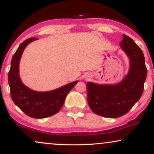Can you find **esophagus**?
Returning a JSON list of instances; mask_svg holds the SVG:
<instances>
[{"label": "esophagus", "instance_id": "34e87169", "mask_svg": "<svg viewBox=\"0 0 154 154\" xmlns=\"http://www.w3.org/2000/svg\"><path fill=\"white\" fill-rule=\"evenodd\" d=\"M90 78H91V75H90L89 74H88V75H85V79H90Z\"/></svg>", "mask_w": 154, "mask_h": 154}]
</instances>
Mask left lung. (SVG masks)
Returning <instances> with one entry per match:
<instances>
[{
	"instance_id": "left-lung-1",
	"label": "left lung",
	"mask_w": 154,
	"mask_h": 154,
	"mask_svg": "<svg viewBox=\"0 0 154 154\" xmlns=\"http://www.w3.org/2000/svg\"><path fill=\"white\" fill-rule=\"evenodd\" d=\"M120 48L130 60L128 73L120 82L100 85L87 82V101L94 113L105 118L124 116L142 95L147 69L141 49L130 37L123 34Z\"/></svg>"
}]
</instances>
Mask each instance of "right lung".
<instances>
[{"instance_id":"add662e5","label":"right lung","mask_w":154,"mask_h":154,"mask_svg":"<svg viewBox=\"0 0 154 154\" xmlns=\"http://www.w3.org/2000/svg\"><path fill=\"white\" fill-rule=\"evenodd\" d=\"M36 38H29L18 47L11 60L8 73L12 99L26 116L34 118H45L56 114L63 107L65 98L79 81H75L52 91H36L26 87L20 77V62L24 48Z\"/></svg>"}]
</instances>
